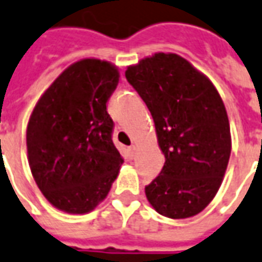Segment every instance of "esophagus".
<instances>
[{
	"label": "esophagus",
	"instance_id": "34e87169",
	"mask_svg": "<svg viewBox=\"0 0 262 262\" xmlns=\"http://www.w3.org/2000/svg\"><path fill=\"white\" fill-rule=\"evenodd\" d=\"M128 152L131 156H134V155H135V152H137V146H135V145H131V146L128 147Z\"/></svg>",
	"mask_w": 262,
	"mask_h": 262
}]
</instances>
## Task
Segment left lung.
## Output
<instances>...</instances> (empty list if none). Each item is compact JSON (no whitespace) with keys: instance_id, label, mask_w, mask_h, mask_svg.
<instances>
[{"instance_id":"left-lung-1","label":"left lung","mask_w":262,"mask_h":262,"mask_svg":"<svg viewBox=\"0 0 262 262\" xmlns=\"http://www.w3.org/2000/svg\"><path fill=\"white\" fill-rule=\"evenodd\" d=\"M125 77L146 103L166 157L160 176L145 188L147 202L164 217H193L217 194L231 156L222 98L207 76L171 52L141 59Z\"/></svg>"}]
</instances>
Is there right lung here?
Returning a JSON list of instances; mask_svg holds the SVG:
<instances>
[{
	"instance_id": "add662e5",
	"label": "right lung",
	"mask_w": 262,
	"mask_h": 262,
	"mask_svg": "<svg viewBox=\"0 0 262 262\" xmlns=\"http://www.w3.org/2000/svg\"><path fill=\"white\" fill-rule=\"evenodd\" d=\"M117 66L85 58L59 74L27 123V159L38 189L55 208L86 214L105 200L124 160L112 141L106 102Z\"/></svg>"
}]
</instances>
